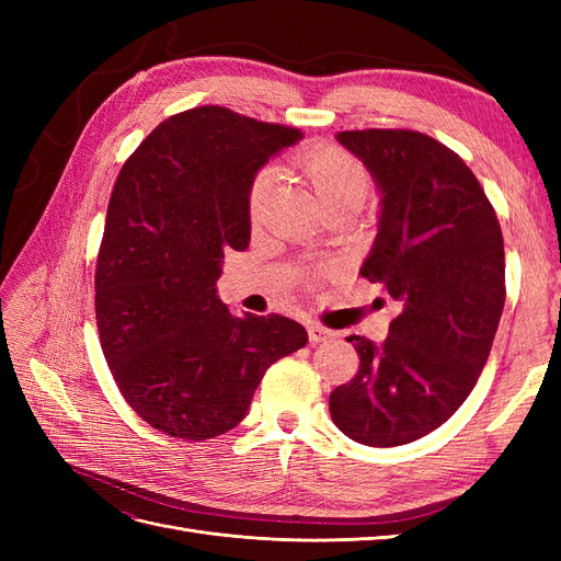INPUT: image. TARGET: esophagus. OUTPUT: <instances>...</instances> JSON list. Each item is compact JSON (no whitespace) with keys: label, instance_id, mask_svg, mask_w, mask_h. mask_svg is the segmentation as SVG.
I'll list each match as a JSON object with an SVG mask.
<instances>
[{"label":"esophagus","instance_id":"34e87169","mask_svg":"<svg viewBox=\"0 0 561 561\" xmlns=\"http://www.w3.org/2000/svg\"><path fill=\"white\" fill-rule=\"evenodd\" d=\"M334 336H336L334 330H330V328H325V325H320V322H309V339H311L313 344L328 342V339H334Z\"/></svg>","mask_w":561,"mask_h":561}]
</instances>
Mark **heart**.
<instances>
[{
    "mask_svg": "<svg viewBox=\"0 0 561 561\" xmlns=\"http://www.w3.org/2000/svg\"><path fill=\"white\" fill-rule=\"evenodd\" d=\"M301 165L313 182L318 196L325 208L344 201H363L367 192V171L351 151L334 145H318L301 154ZM271 171L262 168L252 178L248 190V217L257 219L264 210V203L271 190Z\"/></svg>",
    "mask_w": 561,
    "mask_h": 561,
    "instance_id": "obj_1",
    "label": "heart"
}]
</instances>
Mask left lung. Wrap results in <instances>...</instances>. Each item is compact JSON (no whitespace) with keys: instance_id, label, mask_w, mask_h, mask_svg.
<instances>
[{"instance_id":"left-lung-1","label":"left lung","mask_w":561,"mask_h":561,"mask_svg":"<svg viewBox=\"0 0 561 561\" xmlns=\"http://www.w3.org/2000/svg\"><path fill=\"white\" fill-rule=\"evenodd\" d=\"M381 190L379 233L360 276L400 304L381 346L351 334L360 367L330 393L336 428L398 447L435 431L486 365L505 304L503 233L466 161L419 130H344Z\"/></svg>"}]
</instances>
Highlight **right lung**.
<instances>
[{"label":"right lung","instance_id":"obj_1","mask_svg":"<svg viewBox=\"0 0 561 561\" xmlns=\"http://www.w3.org/2000/svg\"><path fill=\"white\" fill-rule=\"evenodd\" d=\"M299 128L206 105L168 116L118 173L95 264L100 346L130 410L201 443L239 426L264 371L307 346L299 322L239 318L215 295L250 243L248 190Z\"/></svg>","mask_w":561,"mask_h":561}]
</instances>
